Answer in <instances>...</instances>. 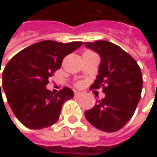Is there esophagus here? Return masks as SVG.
<instances>
[{"label": "esophagus", "instance_id": "1", "mask_svg": "<svg viewBox=\"0 0 157 157\" xmlns=\"http://www.w3.org/2000/svg\"><path fill=\"white\" fill-rule=\"evenodd\" d=\"M75 95L76 97H78V96H81V95H82V94L79 93V92H75Z\"/></svg>", "mask_w": 157, "mask_h": 157}]
</instances>
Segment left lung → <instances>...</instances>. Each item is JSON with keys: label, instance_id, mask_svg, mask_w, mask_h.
I'll return each mask as SVG.
<instances>
[{"label": "left lung", "instance_id": "obj_1", "mask_svg": "<svg viewBox=\"0 0 157 157\" xmlns=\"http://www.w3.org/2000/svg\"><path fill=\"white\" fill-rule=\"evenodd\" d=\"M101 57L98 75L92 88L103 87L105 97L85 111L87 121L99 130L113 133L132 118L141 98L143 76L136 60L107 41L83 43Z\"/></svg>", "mask_w": 157, "mask_h": 157}]
</instances>
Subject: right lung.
<instances>
[{"instance_id": "obj_1", "label": "right lung", "mask_w": 157, "mask_h": 157, "mask_svg": "<svg viewBox=\"0 0 157 157\" xmlns=\"http://www.w3.org/2000/svg\"><path fill=\"white\" fill-rule=\"evenodd\" d=\"M82 44V42H39L21 50L7 63L2 88L11 109L23 125L43 129L57 122L63 103L74 97V92L63 87L54 94L46 85L63 58Z\"/></svg>"}]
</instances>
